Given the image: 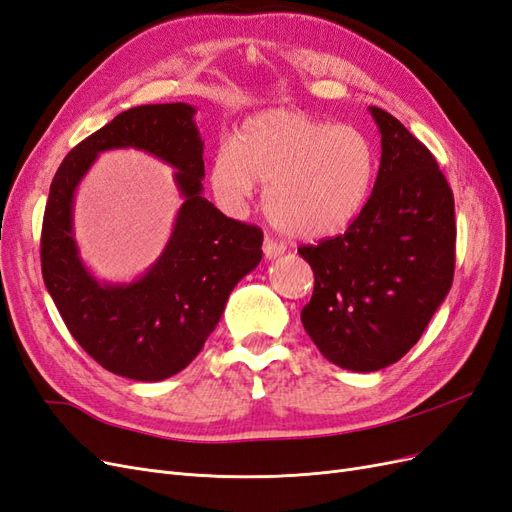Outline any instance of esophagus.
Returning a JSON list of instances; mask_svg holds the SVG:
<instances>
[{"label": "esophagus", "mask_w": 512, "mask_h": 512, "mask_svg": "<svg viewBox=\"0 0 512 512\" xmlns=\"http://www.w3.org/2000/svg\"><path fill=\"white\" fill-rule=\"evenodd\" d=\"M262 252H265V256L269 260H273L277 256H282L286 252V247H284V243H280L273 237H265V241H262Z\"/></svg>", "instance_id": "esophagus-1"}]
</instances>
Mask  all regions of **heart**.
Instances as JSON below:
<instances>
[{
  "label": "heart",
  "instance_id": "b5f03b06",
  "mask_svg": "<svg viewBox=\"0 0 512 512\" xmlns=\"http://www.w3.org/2000/svg\"><path fill=\"white\" fill-rule=\"evenodd\" d=\"M376 177V147L354 126H333L299 111L247 119L211 166L220 203L241 209L256 183L269 220L299 239L342 232L363 211Z\"/></svg>",
  "mask_w": 512,
  "mask_h": 512
}]
</instances>
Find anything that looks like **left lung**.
Wrapping results in <instances>:
<instances>
[{"label": "left lung", "instance_id": "8db88e82", "mask_svg": "<svg viewBox=\"0 0 512 512\" xmlns=\"http://www.w3.org/2000/svg\"><path fill=\"white\" fill-rule=\"evenodd\" d=\"M382 134L374 190L344 235L301 245L314 294L301 322L327 359L352 371L397 363L451 290L455 200L436 158L404 123L369 106Z\"/></svg>", "mask_w": 512, "mask_h": 512}]
</instances>
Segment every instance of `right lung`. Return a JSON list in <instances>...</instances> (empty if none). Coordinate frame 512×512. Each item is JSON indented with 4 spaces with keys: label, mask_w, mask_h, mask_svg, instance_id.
Returning <instances> with one entry per match:
<instances>
[{
    "label": "right lung",
    "mask_w": 512,
    "mask_h": 512,
    "mask_svg": "<svg viewBox=\"0 0 512 512\" xmlns=\"http://www.w3.org/2000/svg\"><path fill=\"white\" fill-rule=\"evenodd\" d=\"M194 113L185 102L119 113L68 153L46 200L40 237L46 290L91 359L130 380L158 382L188 367L218 327L232 288L262 258V230L226 218L203 196V141ZM126 146L178 168L184 205L165 252L143 278L100 285L78 258L71 200L98 152Z\"/></svg>",
    "instance_id": "1"
}]
</instances>
